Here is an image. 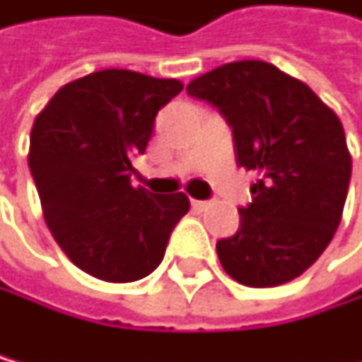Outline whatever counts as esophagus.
<instances>
[{
	"instance_id": "esophagus-1",
	"label": "esophagus",
	"mask_w": 362,
	"mask_h": 362,
	"mask_svg": "<svg viewBox=\"0 0 362 362\" xmlns=\"http://www.w3.org/2000/svg\"><path fill=\"white\" fill-rule=\"evenodd\" d=\"M208 206H210L208 202H197V199H192V208L194 210H206Z\"/></svg>"
}]
</instances>
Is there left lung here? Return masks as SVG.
Returning a JSON list of instances; mask_svg holds the SVG:
<instances>
[{
	"label": "left lung",
	"instance_id": "8db88e82",
	"mask_svg": "<svg viewBox=\"0 0 362 362\" xmlns=\"http://www.w3.org/2000/svg\"><path fill=\"white\" fill-rule=\"evenodd\" d=\"M188 93L219 109L237 165L257 177L240 230L217 242L223 271L255 288L296 280L343 217L351 156L338 116L305 82L262 60L212 69Z\"/></svg>",
	"mask_w": 362,
	"mask_h": 362
}]
</instances>
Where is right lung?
Wrapping results in <instances>:
<instances>
[{
    "label": "right lung",
    "instance_id": "1",
    "mask_svg": "<svg viewBox=\"0 0 362 362\" xmlns=\"http://www.w3.org/2000/svg\"><path fill=\"white\" fill-rule=\"evenodd\" d=\"M181 89L174 78L105 69L64 85L33 122L28 168L44 221L66 257L98 280L150 275L190 210L183 192L152 194L129 181L158 109Z\"/></svg>",
    "mask_w": 362,
    "mask_h": 362
}]
</instances>
